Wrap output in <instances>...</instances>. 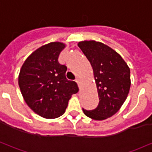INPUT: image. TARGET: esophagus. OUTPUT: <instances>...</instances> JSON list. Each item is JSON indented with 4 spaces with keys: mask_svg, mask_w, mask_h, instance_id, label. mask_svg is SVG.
I'll return each instance as SVG.
<instances>
[{
    "mask_svg": "<svg viewBox=\"0 0 152 152\" xmlns=\"http://www.w3.org/2000/svg\"><path fill=\"white\" fill-rule=\"evenodd\" d=\"M76 83L78 84V86H79V88L80 89V87H81V84H82V82H81V80L79 79V78H77V79L76 80Z\"/></svg>",
    "mask_w": 152,
    "mask_h": 152,
    "instance_id": "1",
    "label": "esophagus"
}]
</instances>
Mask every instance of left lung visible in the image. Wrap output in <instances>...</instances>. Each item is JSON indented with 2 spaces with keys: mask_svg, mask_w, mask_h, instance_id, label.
Masks as SVG:
<instances>
[{
  "mask_svg": "<svg viewBox=\"0 0 152 152\" xmlns=\"http://www.w3.org/2000/svg\"><path fill=\"white\" fill-rule=\"evenodd\" d=\"M78 46L92 66L99 98L97 108L82 109L83 112L95 121L112 117L127 99L131 86L130 69L115 50L102 42L83 40Z\"/></svg>",
  "mask_w": 152,
  "mask_h": 152,
  "instance_id": "1",
  "label": "left lung"
}]
</instances>
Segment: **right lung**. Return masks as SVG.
Listing matches in <instances>:
<instances>
[{
    "mask_svg": "<svg viewBox=\"0 0 152 152\" xmlns=\"http://www.w3.org/2000/svg\"><path fill=\"white\" fill-rule=\"evenodd\" d=\"M66 47L56 41L44 45L29 55L18 75V86L27 105L45 119L65 112L71 97L79 91L75 81L66 80V66L58 62Z\"/></svg>",
    "mask_w": 152,
    "mask_h": 152,
    "instance_id": "obj_1",
    "label": "right lung"
}]
</instances>
